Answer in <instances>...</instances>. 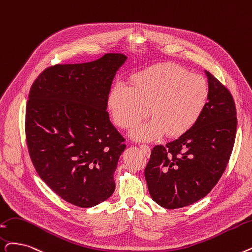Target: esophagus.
<instances>
[{
  "instance_id": "34e87169",
  "label": "esophagus",
  "mask_w": 252,
  "mask_h": 252,
  "mask_svg": "<svg viewBox=\"0 0 252 252\" xmlns=\"http://www.w3.org/2000/svg\"><path fill=\"white\" fill-rule=\"evenodd\" d=\"M140 148L144 151V153H145L146 156H149V155H150V147H149L148 145L142 144V145H140Z\"/></svg>"
}]
</instances>
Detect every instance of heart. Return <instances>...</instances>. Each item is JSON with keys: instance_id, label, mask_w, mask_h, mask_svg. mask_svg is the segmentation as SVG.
Here are the masks:
<instances>
[{"instance_id": "heart-1", "label": "heart", "mask_w": 252, "mask_h": 252, "mask_svg": "<svg viewBox=\"0 0 252 252\" xmlns=\"http://www.w3.org/2000/svg\"><path fill=\"white\" fill-rule=\"evenodd\" d=\"M209 85L201 75L172 63H158L133 76L130 85L117 82L108 94L107 106L114 123L123 128L135 125L148 106L151 116L129 132L136 141H153L166 133H188L204 114Z\"/></svg>"}]
</instances>
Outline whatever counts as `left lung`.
I'll list each match as a JSON object with an SVG mask.
<instances>
[{
    "label": "left lung",
    "instance_id": "1",
    "mask_svg": "<svg viewBox=\"0 0 252 252\" xmlns=\"http://www.w3.org/2000/svg\"><path fill=\"white\" fill-rule=\"evenodd\" d=\"M209 102L188 133L151 150L145 179L152 200L167 209L203 199L223 174L235 143L237 112L231 93L205 71Z\"/></svg>",
    "mask_w": 252,
    "mask_h": 252
}]
</instances>
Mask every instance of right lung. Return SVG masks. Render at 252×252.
<instances>
[{"label":"right lung","mask_w":252,"mask_h":252,"mask_svg":"<svg viewBox=\"0 0 252 252\" xmlns=\"http://www.w3.org/2000/svg\"><path fill=\"white\" fill-rule=\"evenodd\" d=\"M126 59L107 53L90 63L56 64L31 87L26 135L32 161L41 179L75 206L94 207L114 192L126 144L109 119L107 97Z\"/></svg>","instance_id":"add662e5"}]
</instances>
